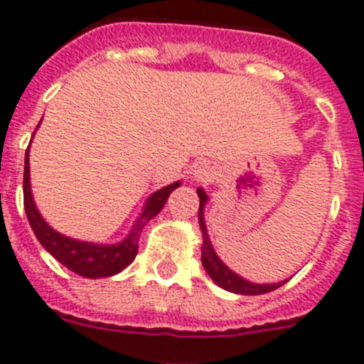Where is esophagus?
I'll return each instance as SVG.
<instances>
[{
    "label": "esophagus",
    "instance_id": "obj_1",
    "mask_svg": "<svg viewBox=\"0 0 364 364\" xmlns=\"http://www.w3.org/2000/svg\"><path fill=\"white\" fill-rule=\"evenodd\" d=\"M212 178V170L210 166L206 165V163H199V165H194L192 168V179L194 181H210Z\"/></svg>",
    "mask_w": 364,
    "mask_h": 364
}]
</instances>
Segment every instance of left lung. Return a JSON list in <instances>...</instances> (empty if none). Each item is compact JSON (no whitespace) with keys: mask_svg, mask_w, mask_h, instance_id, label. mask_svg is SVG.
Segmentation results:
<instances>
[{"mask_svg":"<svg viewBox=\"0 0 364 364\" xmlns=\"http://www.w3.org/2000/svg\"><path fill=\"white\" fill-rule=\"evenodd\" d=\"M199 196V227H201L203 234V245H201V263L205 267L206 274L210 276V279L214 281L218 287H221L223 290H228V292L239 294V296H261V294L272 292L276 288L283 287L288 279L279 281V283H252V281L245 279V277L237 276L234 270L227 267L219 259V255L215 254L214 247H212V241L208 237V230H206L205 223V205L208 201V196L205 194V190L198 188Z\"/></svg>","mask_w":364,"mask_h":364,"instance_id":"obj_1","label":"left lung"}]
</instances>
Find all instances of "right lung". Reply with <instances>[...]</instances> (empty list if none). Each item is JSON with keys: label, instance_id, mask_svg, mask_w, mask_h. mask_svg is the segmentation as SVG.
I'll return each mask as SVG.
<instances>
[{"label": "right lung", "instance_id": "add662e5", "mask_svg": "<svg viewBox=\"0 0 364 364\" xmlns=\"http://www.w3.org/2000/svg\"><path fill=\"white\" fill-rule=\"evenodd\" d=\"M39 127V125H38ZM36 134V132H34ZM28 150L25 154V174H23V198H25V212H27L28 223L36 237L45 250L60 261L68 270L76 272L77 276L90 277H110L119 274L123 268L129 267L137 254V241L139 234L145 228L146 223L159 214L165 206L168 196L181 185V181H176L172 185H166L159 188L158 192L149 196L141 208V214L137 215L130 228L129 235L121 239L119 243L103 245V243H90V241H80V239L68 237V235L55 232L54 228L41 218L38 206H36L34 198L31 190V163H28Z\"/></svg>", "mask_w": 364, "mask_h": 364}]
</instances>
